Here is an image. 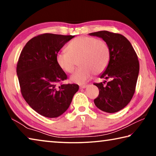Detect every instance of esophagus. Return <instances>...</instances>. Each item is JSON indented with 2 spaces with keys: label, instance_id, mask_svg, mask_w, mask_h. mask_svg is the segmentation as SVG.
<instances>
[{
  "label": "esophagus",
  "instance_id": "34e87169",
  "mask_svg": "<svg viewBox=\"0 0 156 156\" xmlns=\"http://www.w3.org/2000/svg\"><path fill=\"white\" fill-rule=\"evenodd\" d=\"M87 85H86V84H82V85H80V89H84V88L87 87Z\"/></svg>",
  "mask_w": 156,
  "mask_h": 156
}]
</instances>
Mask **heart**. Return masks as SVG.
<instances>
[{
	"label": "heart",
	"mask_w": 156,
	"mask_h": 156,
	"mask_svg": "<svg viewBox=\"0 0 156 156\" xmlns=\"http://www.w3.org/2000/svg\"><path fill=\"white\" fill-rule=\"evenodd\" d=\"M66 50L56 55V62L67 73L73 72L78 62L80 67L71 77L73 83L84 84L93 73H102L109 65L110 49L103 40L91 36L77 37L69 42Z\"/></svg>",
	"instance_id": "heart-1"
}]
</instances>
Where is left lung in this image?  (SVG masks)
I'll use <instances>...</instances> for the list:
<instances>
[{"label": "left lung", "instance_id": "left-lung-1", "mask_svg": "<svg viewBox=\"0 0 156 156\" xmlns=\"http://www.w3.org/2000/svg\"><path fill=\"white\" fill-rule=\"evenodd\" d=\"M102 38L110 49V60L100 78L109 79L104 83H94L99 89L94 104L99 109L115 113L125 108L131 101L136 91L140 65L131 44L120 34L100 31L89 34Z\"/></svg>", "mask_w": 156, "mask_h": 156}]
</instances>
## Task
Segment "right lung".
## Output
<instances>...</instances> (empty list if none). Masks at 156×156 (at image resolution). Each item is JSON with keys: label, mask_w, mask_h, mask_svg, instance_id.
Segmentation results:
<instances>
[{"label": "right lung", "mask_w": 156, "mask_h": 156, "mask_svg": "<svg viewBox=\"0 0 156 156\" xmlns=\"http://www.w3.org/2000/svg\"><path fill=\"white\" fill-rule=\"evenodd\" d=\"M74 36L43 34L29 41L20 54L16 73L21 94L36 112L56 118L66 112L79 86L64 84L67 76L56 62V55Z\"/></svg>", "instance_id": "add662e5"}]
</instances>
